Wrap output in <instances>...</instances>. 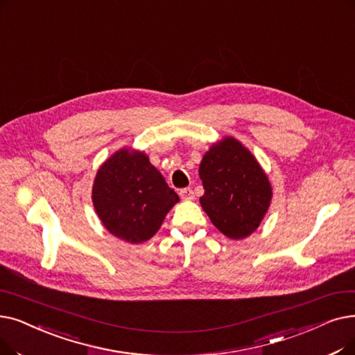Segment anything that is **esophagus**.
Masks as SVG:
<instances>
[{"label": "esophagus", "instance_id": "1", "mask_svg": "<svg viewBox=\"0 0 355 355\" xmlns=\"http://www.w3.org/2000/svg\"><path fill=\"white\" fill-rule=\"evenodd\" d=\"M180 196H181V198H184V200H193L194 198V193H193V190L191 189H181L180 190Z\"/></svg>", "mask_w": 355, "mask_h": 355}]
</instances>
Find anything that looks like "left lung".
<instances>
[{"mask_svg":"<svg viewBox=\"0 0 355 355\" xmlns=\"http://www.w3.org/2000/svg\"><path fill=\"white\" fill-rule=\"evenodd\" d=\"M200 197L211 223L230 239H242L259 226L271 202V186L252 153L234 137L210 148L198 168Z\"/></svg>","mask_w":355,"mask_h":355,"instance_id":"8db88e82","label":"left lung"}]
</instances>
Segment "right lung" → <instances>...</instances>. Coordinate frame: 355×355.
I'll list each match as a JSON object with an SVG mask.
<instances>
[{
    "label": "right lung",
    "instance_id": "1",
    "mask_svg": "<svg viewBox=\"0 0 355 355\" xmlns=\"http://www.w3.org/2000/svg\"><path fill=\"white\" fill-rule=\"evenodd\" d=\"M177 202V193L145 153L129 149L117 150L100 166L92 187V203L103 225L130 243L155 235Z\"/></svg>",
    "mask_w": 355,
    "mask_h": 355
}]
</instances>
